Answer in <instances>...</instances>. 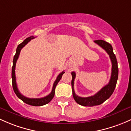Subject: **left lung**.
<instances>
[{"mask_svg": "<svg viewBox=\"0 0 131 131\" xmlns=\"http://www.w3.org/2000/svg\"><path fill=\"white\" fill-rule=\"evenodd\" d=\"M94 42L99 45L100 47L102 48L104 50H105V51L109 55L111 62H112V73H111V79L108 83L104 86L94 95L88 97H81L75 94V90H74V80L76 77V74L75 71L71 72V75H72L71 86H72L73 97L77 104L83 106H88V107L100 105L112 95L116 86L117 81L118 79V73H119L117 61L115 55L114 54V51H113L112 46H111V44L104 40H95L94 41Z\"/></svg>", "mask_w": 131, "mask_h": 131, "instance_id": "obj_1", "label": "left lung"}]
</instances>
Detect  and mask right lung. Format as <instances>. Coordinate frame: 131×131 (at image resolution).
Wrapping results in <instances>:
<instances>
[{
    "label": "right lung",
    "mask_w": 131,
    "mask_h": 131,
    "mask_svg": "<svg viewBox=\"0 0 131 131\" xmlns=\"http://www.w3.org/2000/svg\"><path fill=\"white\" fill-rule=\"evenodd\" d=\"M34 36H30L29 38H26V39L23 41V42L18 45L17 49H16V54L14 56L13 59V65H12V87H13L14 91L15 93L16 94V95L17 96L19 99H20V100H23L24 102H25L26 104H28V105H31L32 106H42L44 105H46V104H48L51 100L53 99V97L54 96V93H55V88H56V85H57L58 83L59 82V81L61 80L62 75L64 73V71H62L61 73H60L58 75V76L56 78V80L54 81V83H53V89H52V91L47 96L45 97H42V98L40 99H31V98H27V97H24V95L21 94V93L19 92V91L17 89V83H16V75H15V68H16V62H17V59H18L19 54H20V52L21 49L25 46L26 45H27L31 39H34Z\"/></svg>",
    "instance_id": "right-lung-1"
}]
</instances>
